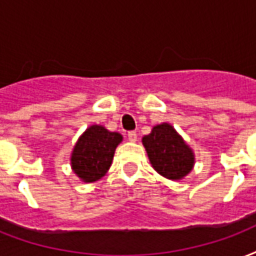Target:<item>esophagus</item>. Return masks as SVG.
Returning <instances> with one entry per match:
<instances>
[{
    "instance_id": "obj_1",
    "label": "esophagus",
    "mask_w": 256,
    "mask_h": 256,
    "mask_svg": "<svg viewBox=\"0 0 256 256\" xmlns=\"http://www.w3.org/2000/svg\"><path fill=\"white\" fill-rule=\"evenodd\" d=\"M128 140L130 142H136V132H128Z\"/></svg>"
}]
</instances>
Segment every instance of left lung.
<instances>
[{
    "mask_svg": "<svg viewBox=\"0 0 256 256\" xmlns=\"http://www.w3.org/2000/svg\"><path fill=\"white\" fill-rule=\"evenodd\" d=\"M154 170L169 180H182L194 166V153L170 124H156L142 138Z\"/></svg>",
    "mask_w": 256,
    "mask_h": 256,
    "instance_id": "obj_1",
    "label": "left lung"
}]
</instances>
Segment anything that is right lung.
<instances>
[{"instance_id":"obj_1","label":"right lung","mask_w":256,"mask_h":256,"mask_svg":"<svg viewBox=\"0 0 256 256\" xmlns=\"http://www.w3.org/2000/svg\"><path fill=\"white\" fill-rule=\"evenodd\" d=\"M124 136L108 132L102 124H92L79 136L71 153V168L83 182H95L110 169L116 146Z\"/></svg>"}]
</instances>
